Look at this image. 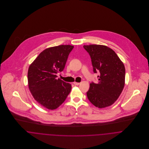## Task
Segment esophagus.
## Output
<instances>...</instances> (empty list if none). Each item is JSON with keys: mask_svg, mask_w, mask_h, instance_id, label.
I'll return each mask as SVG.
<instances>
[{"mask_svg": "<svg viewBox=\"0 0 149 149\" xmlns=\"http://www.w3.org/2000/svg\"><path fill=\"white\" fill-rule=\"evenodd\" d=\"M73 84H74V85H79L80 84V83H77V82H74V83H73Z\"/></svg>", "mask_w": 149, "mask_h": 149, "instance_id": "esophagus-1", "label": "esophagus"}]
</instances>
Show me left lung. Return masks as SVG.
Masks as SVG:
<instances>
[{"mask_svg":"<svg viewBox=\"0 0 149 149\" xmlns=\"http://www.w3.org/2000/svg\"><path fill=\"white\" fill-rule=\"evenodd\" d=\"M89 54L94 73L99 71L97 84L92 83L86 92L89 102L103 108L113 104L120 95L125 84V67L116 53L102 45H84Z\"/></svg>","mask_w":149,"mask_h":149,"instance_id":"left-lung-1","label":"left lung"}]
</instances>
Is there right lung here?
Segmentation results:
<instances>
[{
  "label": "right lung",
  "mask_w": 149,
  "mask_h": 149,
  "mask_svg": "<svg viewBox=\"0 0 149 149\" xmlns=\"http://www.w3.org/2000/svg\"><path fill=\"white\" fill-rule=\"evenodd\" d=\"M73 47L69 45H61L47 48L29 66V90L34 99L45 108L51 110L57 108L71 91V84L57 79L56 74L64 70Z\"/></svg>",
  "instance_id": "obj_1"
}]
</instances>
